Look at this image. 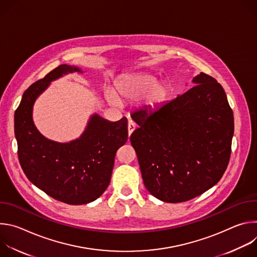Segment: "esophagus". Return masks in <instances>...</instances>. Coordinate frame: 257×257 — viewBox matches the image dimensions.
<instances>
[{
	"label": "esophagus",
	"instance_id": "esophagus-1",
	"mask_svg": "<svg viewBox=\"0 0 257 257\" xmlns=\"http://www.w3.org/2000/svg\"><path fill=\"white\" fill-rule=\"evenodd\" d=\"M135 127H136L135 123L132 120H129V122H128V133H129V135L132 134V132L135 130Z\"/></svg>",
	"mask_w": 257,
	"mask_h": 257
}]
</instances>
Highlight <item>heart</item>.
Instances as JSON below:
<instances>
[{
  "instance_id": "b5f03b06",
  "label": "heart",
  "mask_w": 257,
  "mask_h": 257,
  "mask_svg": "<svg viewBox=\"0 0 257 257\" xmlns=\"http://www.w3.org/2000/svg\"><path fill=\"white\" fill-rule=\"evenodd\" d=\"M115 91L119 98L135 100L143 95V104L149 107L162 105L169 97L170 88L165 82H157L156 77L145 73L127 75L115 85ZM107 100L118 104L119 99L112 92L106 93Z\"/></svg>"
}]
</instances>
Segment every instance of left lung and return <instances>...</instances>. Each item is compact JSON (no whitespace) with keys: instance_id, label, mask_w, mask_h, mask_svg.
Instances as JSON below:
<instances>
[{"instance_id":"obj_1","label":"left lung","mask_w":257,"mask_h":257,"mask_svg":"<svg viewBox=\"0 0 257 257\" xmlns=\"http://www.w3.org/2000/svg\"><path fill=\"white\" fill-rule=\"evenodd\" d=\"M131 118L139 126L130 141L144 186L158 199L190 200L223 177L231 157L234 116L213 77L201 72L184 93L155 111L133 112Z\"/></svg>"}]
</instances>
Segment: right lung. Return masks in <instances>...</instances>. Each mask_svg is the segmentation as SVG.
<instances>
[{
	"label": "right lung",
	"instance_id": "right-lung-1",
	"mask_svg": "<svg viewBox=\"0 0 257 257\" xmlns=\"http://www.w3.org/2000/svg\"><path fill=\"white\" fill-rule=\"evenodd\" d=\"M81 70L60 65L32 83L23 93L14 117L20 166L30 182L61 202L79 205L97 199L111 181L117 151L128 139L125 117L108 122L91 117L79 139L59 143L45 138L32 122V106L50 82Z\"/></svg>",
	"mask_w": 257,
	"mask_h": 257
}]
</instances>
